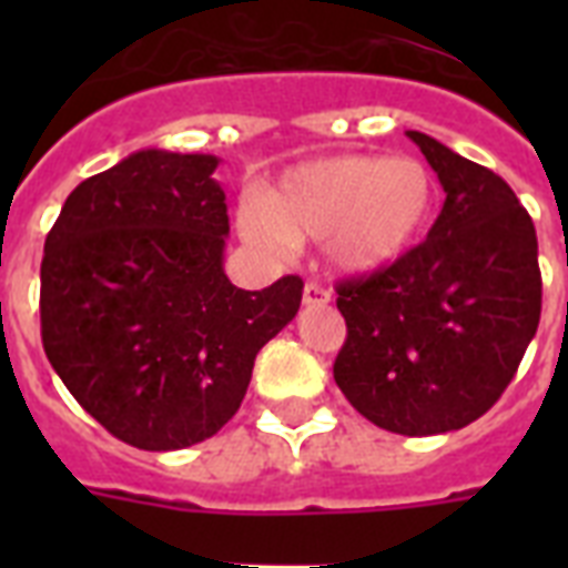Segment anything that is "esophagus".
I'll list each match as a JSON object with an SVG mask.
<instances>
[{
	"label": "esophagus",
	"mask_w": 568,
	"mask_h": 568,
	"mask_svg": "<svg viewBox=\"0 0 568 568\" xmlns=\"http://www.w3.org/2000/svg\"><path fill=\"white\" fill-rule=\"evenodd\" d=\"M303 303H306V306H327L329 288L327 285L315 283V280H310V283L303 285Z\"/></svg>",
	"instance_id": "34e87169"
}]
</instances>
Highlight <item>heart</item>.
<instances>
[{
  "instance_id": "1",
  "label": "heart",
  "mask_w": 568,
  "mask_h": 568,
  "mask_svg": "<svg viewBox=\"0 0 568 568\" xmlns=\"http://www.w3.org/2000/svg\"><path fill=\"white\" fill-rule=\"evenodd\" d=\"M430 171L409 155H333L294 168L265 205L239 217L244 239L285 250L292 241H327L345 274H372L406 253L433 209Z\"/></svg>"
}]
</instances>
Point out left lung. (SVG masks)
I'll return each mask as SVG.
<instances>
[{"instance_id": "left-lung-1", "label": "left lung", "mask_w": 568, "mask_h": 568, "mask_svg": "<svg viewBox=\"0 0 568 568\" xmlns=\"http://www.w3.org/2000/svg\"><path fill=\"white\" fill-rule=\"evenodd\" d=\"M445 189L427 241L336 285L347 338L333 377L400 436L477 422L516 377L542 312L537 230L519 196L424 132H406Z\"/></svg>"}]
</instances>
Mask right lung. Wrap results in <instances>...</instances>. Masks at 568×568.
I'll return each mask as SVG.
<instances>
[{
	"label": "right lung",
	"mask_w": 568,
	"mask_h": 568,
	"mask_svg": "<svg viewBox=\"0 0 568 568\" xmlns=\"http://www.w3.org/2000/svg\"><path fill=\"white\" fill-rule=\"evenodd\" d=\"M217 159L138 150L75 185L40 262V336L97 422L141 450L209 439L239 413L256 354L297 315L301 276L244 292Z\"/></svg>",
	"instance_id": "obj_1"
}]
</instances>
